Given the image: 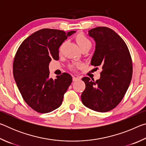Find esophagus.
I'll list each match as a JSON object with an SVG mask.
<instances>
[{
  "label": "esophagus",
  "mask_w": 146,
  "mask_h": 146,
  "mask_svg": "<svg viewBox=\"0 0 146 146\" xmlns=\"http://www.w3.org/2000/svg\"><path fill=\"white\" fill-rule=\"evenodd\" d=\"M80 80V77H75V76H73V82H76V81H77V80Z\"/></svg>",
  "instance_id": "obj_1"
}]
</instances>
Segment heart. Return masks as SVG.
Wrapping results in <instances>:
<instances>
[{
	"label": "heart",
	"mask_w": 146,
	"mask_h": 146,
	"mask_svg": "<svg viewBox=\"0 0 146 146\" xmlns=\"http://www.w3.org/2000/svg\"><path fill=\"white\" fill-rule=\"evenodd\" d=\"M75 40L81 50H82L84 49H88L89 50H90L91 46H92V42H91L90 39L87 37V36L83 33H80L76 35ZM64 44V43L62 44L60 48H59V51H60V52L62 51ZM81 67H82V64L81 63H75L70 66L71 70H75L76 68H80Z\"/></svg>",
	"instance_id": "obj_1"
}]
</instances>
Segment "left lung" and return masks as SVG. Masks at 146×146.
Instances as JSON below:
<instances>
[{
	"label": "left lung",
	"mask_w": 146,
	"mask_h": 146,
	"mask_svg": "<svg viewBox=\"0 0 146 146\" xmlns=\"http://www.w3.org/2000/svg\"><path fill=\"white\" fill-rule=\"evenodd\" d=\"M89 35L96 42V49L91 64L101 67L100 78L96 81L82 78L86 88L81 99L86 107L98 112L111 111L124 97L133 74L132 59L123 39L113 29L97 27Z\"/></svg>",
	"instance_id": "obj_1"
}]
</instances>
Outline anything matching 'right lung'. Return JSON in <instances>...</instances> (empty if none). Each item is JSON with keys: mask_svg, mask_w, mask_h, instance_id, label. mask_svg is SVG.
<instances>
[{"mask_svg": "<svg viewBox=\"0 0 146 146\" xmlns=\"http://www.w3.org/2000/svg\"><path fill=\"white\" fill-rule=\"evenodd\" d=\"M75 32L42 29L29 36L19 46L13 64L15 80L24 100L35 111L46 113L60 107L72 82L68 73L49 78V64L59 59L58 48Z\"/></svg>", "mask_w": 146, "mask_h": 146, "instance_id": "right-lung-1", "label": "right lung"}]
</instances>
